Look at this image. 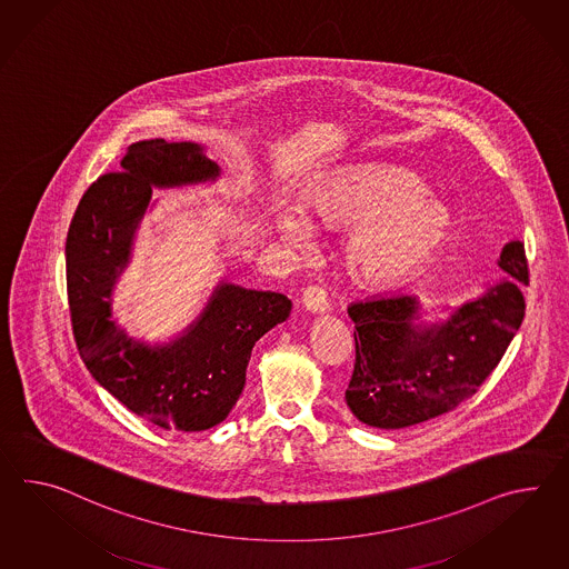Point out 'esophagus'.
I'll return each instance as SVG.
<instances>
[{
    "label": "esophagus",
    "instance_id": "esophagus-1",
    "mask_svg": "<svg viewBox=\"0 0 569 569\" xmlns=\"http://www.w3.org/2000/svg\"><path fill=\"white\" fill-rule=\"evenodd\" d=\"M302 306H305L310 315H325L329 310L327 293H325V290L317 288V286H310L302 293Z\"/></svg>",
    "mask_w": 569,
    "mask_h": 569
}]
</instances>
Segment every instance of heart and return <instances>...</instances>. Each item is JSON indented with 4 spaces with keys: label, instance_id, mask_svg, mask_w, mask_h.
Instances as JSON below:
<instances>
[{
    "label": "heart",
    "instance_id": "heart-1",
    "mask_svg": "<svg viewBox=\"0 0 569 569\" xmlns=\"http://www.w3.org/2000/svg\"><path fill=\"white\" fill-rule=\"evenodd\" d=\"M452 209L416 172L392 164H351L325 174L300 201L281 211L279 238L308 250L312 230H347L341 259L353 281L390 288L440 252L452 232Z\"/></svg>",
    "mask_w": 569,
    "mask_h": 569
}]
</instances>
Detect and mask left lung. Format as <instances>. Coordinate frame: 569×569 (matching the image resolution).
Returning <instances> with one entry per match:
<instances>
[{"label": "left lung", "instance_id": "8db88e82", "mask_svg": "<svg viewBox=\"0 0 569 569\" xmlns=\"http://www.w3.org/2000/svg\"><path fill=\"white\" fill-rule=\"evenodd\" d=\"M498 267L503 278L483 283L479 296L443 319H426L417 293L376 296L347 308L356 322V366L346 401L361 423L380 430L423 423L483 385L525 319V244L510 240Z\"/></svg>", "mask_w": 569, "mask_h": 569}]
</instances>
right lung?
<instances>
[{
	"label": "right lung",
	"mask_w": 569,
	"mask_h": 569,
	"mask_svg": "<svg viewBox=\"0 0 569 569\" xmlns=\"http://www.w3.org/2000/svg\"><path fill=\"white\" fill-rule=\"evenodd\" d=\"M126 172L100 177L73 213L66 242L71 327L88 372L129 411L162 430L203 431L222 423L244 382L250 351L291 302L278 291L222 278L203 310L167 341H146L114 319V288L133 259L139 223L156 191L213 184L222 168L194 141L143 139Z\"/></svg>",
	"instance_id": "right-lung-1"
}]
</instances>
